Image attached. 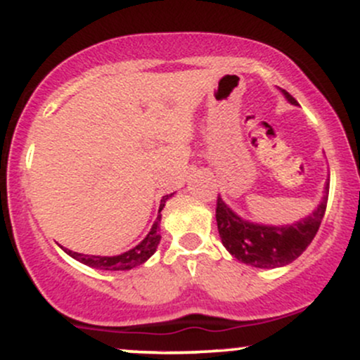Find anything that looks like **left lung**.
Listing matches in <instances>:
<instances>
[{"instance_id": "8db88e82", "label": "left lung", "mask_w": 360, "mask_h": 360, "mask_svg": "<svg viewBox=\"0 0 360 360\" xmlns=\"http://www.w3.org/2000/svg\"><path fill=\"white\" fill-rule=\"evenodd\" d=\"M282 94L290 104L297 105V101L289 92L282 90ZM326 201L328 184L321 203L309 217L295 224L275 227V225L252 224L240 219L219 196L215 219L220 239L227 251L239 262L256 268L283 266L297 259L314 239L325 217Z\"/></svg>"}]
</instances>
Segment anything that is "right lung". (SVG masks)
I'll return each instance as SVG.
<instances>
[{"mask_svg": "<svg viewBox=\"0 0 360 360\" xmlns=\"http://www.w3.org/2000/svg\"><path fill=\"white\" fill-rule=\"evenodd\" d=\"M169 196H172V195H167L162 198L159 215H157L155 224L152 225V229H150L147 238L141 240L138 246L133 248V250L122 252V255H117V256H90V255H82V252H75L70 250H65V251L68 252L71 258L78 259V262L86 264V266L98 268V270L116 271V270H131V268L140 266V264H143L150 258V256L157 251V246H159V243H160V227L159 225H160V219H162L160 212H162V208H164L165 200H167Z\"/></svg>", "mask_w": 360, "mask_h": 360, "instance_id": "1", "label": "right lung"}]
</instances>
